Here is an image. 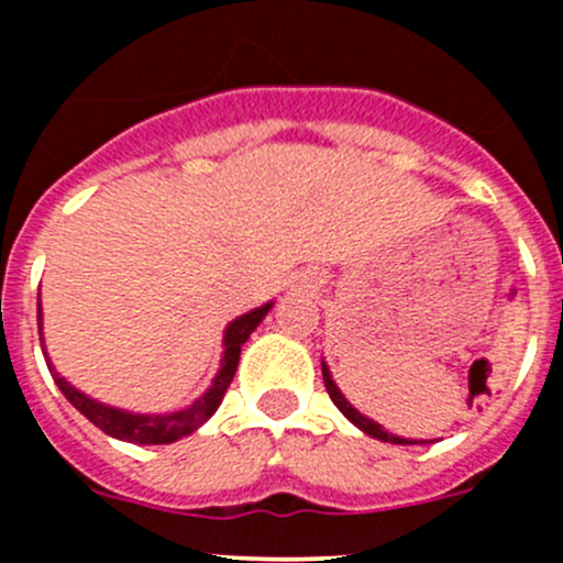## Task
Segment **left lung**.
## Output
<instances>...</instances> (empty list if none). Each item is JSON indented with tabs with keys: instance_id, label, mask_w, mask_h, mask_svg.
<instances>
[{
	"instance_id": "8db88e82",
	"label": "left lung",
	"mask_w": 563,
	"mask_h": 563,
	"mask_svg": "<svg viewBox=\"0 0 563 563\" xmlns=\"http://www.w3.org/2000/svg\"><path fill=\"white\" fill-rule=\"evenodd\" d=\"M321 373H323V387H327L329 397H332V402H334V406H338L340 411H343V417L349 419V422H354L356 428L362 430V433L373 435V439H378V441H387V444H417V441H408V439H400V435H395V433H387V430H384L382 424H378V422H373V419H367L365 413H360V411H356V408L351 406L349 400H345V395H343V391L338 389V384L332 382V373H329L327 362H321ZM419 444H424V441H419Z\"/></svg>"
}]
</instances>
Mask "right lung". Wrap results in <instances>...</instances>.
Segmentation results:
<instances>
[{
  "instance_id": "add662e5",
  "label": "right lung",
  "mask_w": 563,
  "mask_h": 563,
  "mask_svg": "<svg viewBox=\"0 0 563 563\" xmlns=\"http://www.w3.org/2000/svg\"><path fill=\"white\" fill-rule=\"evenodd\" d=\"M269 310H272V302H266L261 305V308L250 310L245 316L234 318V321L225 327L223 362H220V371L218 376H214L212 387L203 391L192 406L181 408V411H174V413H130V411H122V408H113V406H106V402L92 400L89 395H84V391L70 387V384L54 371V365H51L43 345L45 365H48L51 376H54L56 387L62 389V395H65L67 400H70L73 406H76L78 411L95 424V428L103 430L106 435H111V439H119V441H130V444H174V441L185 439V435H190L192 430L201 428V424L218 411V406L223 402L225 389H229V384L234 382L242 345H245V340L253 334V329L264 321V316L269 313ZM37 329H40V343H43V313H40V299H37Z\"/></svg>"
}]
</instances>
